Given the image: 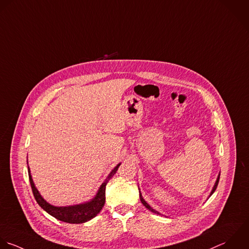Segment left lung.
Masks as SVG:
<instances>
[{"instance_id": "left-lung-1", "label": "left lung", "mask_w": 249, "mask_h": 249, "mask_svg": "<svg viewBox=\"0 0 249 249\" xmlns=\"http://www.w3.org/2000/svg\"><path fill=\"white\" fill-rule=\"evenodd\" d=\"M219 178H220V175L218 176V178H217V180H216V182H215V185L213 186V191H212V193H211V196L213 194V192L216 190V188H217V185H218V182H219ZM140 199H141V201H142V205L147 209V210H149L150 212H152V213H157V214H160L158 212H156V211H154L152 208H150V206L143 200V198L142 197V194H140Z\"/></svg>"}]
</instances>
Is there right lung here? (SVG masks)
I'll return each mask as SVG.
<instances>
[{"instance_id": "right-lung-1", "label": "right lung", "mask_w": 249, "mask_h": 249, "mask_svg": "<svg viewBox=\"0 0 249 249\" xmlns=\"http://www.w3.org/2000/svg\"><path fill=\"white\" fill-rule=\"evenodd\" d=\"M120 164H118L112 172L109 174V176L107 178V179L104 181V183L101 185L97 195L95 198L90 201L89 203L82 204V205H77V206H72V207H65V208H58V207H53L46 203L41 196L39 195L38 191L35 187V184L33 182L30 170L28 169L29 173V180L30 184L32 187V191L34 194V197L38 204V206L43 209L47 213L55 217L56 219L66 222V223H71V224H80L84 223L93 217H95L103 209L105 202H106V186L108 180L115 175L119 168Z\"/></svg>"}]
</instances>
